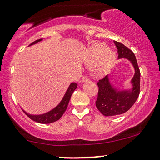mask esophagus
Masks as SVG:
<instances>
[{
  "instance_id": "esophagus-1",
  "label": "esophagus",
  "mask_w": 160,
  "mask_h": 160,
  "mask_svg": "<svg viewBox=\"0 0 160 160\" xmlns=\"http://www.w3.org/2000/svg\"><path fill=\"white\" fill-rule=\"evenodd\" d=\"M89 77H87V76H83L82 78V82H86V81H89Z\"/></svg>"
}]
</instances>
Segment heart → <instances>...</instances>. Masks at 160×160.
Here are the masks:
<instances>
[{"label": "heart", "instance_id": "b5f03b06", "mask_svg": "<svg viewBox=\"0 0 160 160\" xmlns=\"http://www.w3.org/2000/svg\"><path fill=\"white\" fill-rule=\"evenodd\" d=\"M115 55L110 51L108 45L97 44L93 45L87 53V62L89 64H95L94 71L99 76L105 74L115 62Z\"/></svg>", "mask_w": 160, "mask_h": 160}]
</instances>
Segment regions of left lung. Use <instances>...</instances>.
<instances>
[{
  "mask_svg": "<svg viewBox=\"0 0 160 160\" xmlns=\"http://www.w3.org/2000/svg\"><path fill=\"white\" fill-rule=\"evenodd\" d=\"M114 43L118 52V58L130 60L134 67L135 74L131 81L133 85L131 91H120L114 88L111 85L108 75L99 80L96 106L104 116H115L127 112L134 104L140 94L141 72L134 53L123 44L115 41Z\"/></svg>",
  "mask_w": 160,
  "mask_h": 160,
  "instance_id": "obj_1",
  "label": "left lung"
}]
</instances>
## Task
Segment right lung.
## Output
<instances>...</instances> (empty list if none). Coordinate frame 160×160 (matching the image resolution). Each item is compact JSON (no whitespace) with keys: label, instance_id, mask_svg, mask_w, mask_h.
<instances>
[{"label":"right lung","instance_id":"add662e5","mask_svg":"<svg viewBox=\"0 0 160 160\" xmlns=\"http://www.w3.org/2000/svg\"><path fill=\"white\" fill-rule=\"evenodd\" d=\"M42 39H38V40H36L35 42H33V43L30 44V45H33V44L38 43V42L42 41ZM78 85L75 82H72L70 85L69 88L67 90L66 93H65L64 97H63V100H61L60 104L56 106L54 109H52V111H50L49 112H47V113L43 114V115H32L30 114H27V112H24V113L30 118L33 121L37 122L39 123H43V124H47V123H52L54 122L57 121V120L60 119L62 117V115H63L65 112H66L67 108H68V103L70 101V99H71V95H72L73 92L75 90V89L77 88Z\"/></svg>","mask_w":160,"mask_h":160}]
</instances>
